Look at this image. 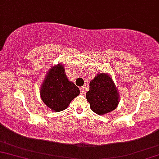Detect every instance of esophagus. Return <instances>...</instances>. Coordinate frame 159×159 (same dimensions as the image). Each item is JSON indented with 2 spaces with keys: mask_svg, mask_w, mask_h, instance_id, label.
I'll list each match as a JSON object with an SVG mask.
<instances>
[{
  "mask_svg": "<svg viewBox=\"0 0 159 159\" xmlns=\"http://www.w3.org/2000/svg\"><path fill=\"white\" fill-rule=\"evenodd\" d=\"M86 86H83L80 88V92H81V94H84L86 93Z\"/></svg>",
  "mask_w": 159,
  "mask_h": 159,
  "instance_id": "1",
  "label": "esophagus"
}]
</instances>
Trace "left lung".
<instances>
[{
  "instance_id": "1",
  "label": "left lung",
  "mask_w": 159,
  "mask_h": 159,
  "mask_svg": "<svg viewBox=\"0 0 159 159\" xmlns=\"http://www.w3.org/2000/svg\"><path fill=\"white\" fill-rule=\"evenodd\" d=\"M86 98L94 113L103 115L115 109L120 98L116 86L108 74L100 73L89 83Z\"/></svg>"
}]
</instances>
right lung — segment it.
Returning a JSON list of instances; mask_svg holds the SVG:
<instances>
[{"mask_svg": "<svg viewBox=\"0 0 159 159\" xmlns=\"http://www.w3.org/2000/svg\"><path fill=\"white\" fill-rule=\"evenodd\" d=\"M79 93V88L68 80L65 68L61 64L53 66L48 70L40 89L43 101L56 112L66 109Z\"/></svg>", "mask_w": 159, "mask_h": 159, "instance_id": "1", "label": "right lung"}]
</instances>
